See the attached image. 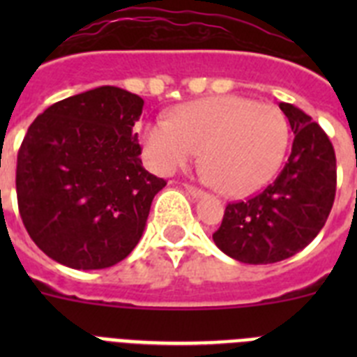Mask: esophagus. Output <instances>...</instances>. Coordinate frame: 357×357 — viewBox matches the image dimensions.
Wrapping results in <instances>:
<instances>
[{"instance_id":"1","label":"esophagus","mask_w":357,"mask_h":357,"mask_svg":"<svg viewBox=\"0 0 357 357\" xmlns=\"http://www.w3.org/2000/svg\"><path fill=\"white\" fill-rule=\"evenodd\" d=\"M184 189L185 191H188L189 195H191V197L193 198H202L204 197V191H202V189H198V188H195V185H189V184H184Z\"/></svg>"}]
</instances>
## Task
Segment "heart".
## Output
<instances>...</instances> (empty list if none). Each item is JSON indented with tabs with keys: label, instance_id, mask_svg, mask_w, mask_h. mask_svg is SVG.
Segmentation results:
<instances>
[{
	"label": "heart",
	"instance_id": "b5f03b06",
	"mask_svg": "<svg viewBox=\"0 0 357 357\" xmlns=\"http://www.w3.org/2000/svg\"><path fill=\"white\" fill-rule=\"evenodd\" d=\"M289 143L280 109L252 98L213 96L173 110L172 119L144 125V157L168 175L197 159L214 189L227 197L257 193L279 172Z\"/></svg>",
	"mask_w": 357,
	"mask_h": 357
}]
</instances>
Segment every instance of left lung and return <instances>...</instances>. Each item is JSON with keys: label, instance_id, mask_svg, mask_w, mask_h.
Wrapping results in <instances>:
<instances>
[{"label": "left lung", "instance_id": "1", "mask_svg": "<svg viewBox=\"0 0 357 357\" xmlns=\"http://www.w3.org/2000/svg\"><path fill=\"white\" fill-rule=\"evenodd\" d=\"M295 134L284 168L263 193L229 204L216 247L245 264H270L305 248L326 225L336 195V155L304 110L279 103Z\"/></svg>", "mask_w": 357, "mask_h": 357}]
</instances>
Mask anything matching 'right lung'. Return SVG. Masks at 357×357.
I'll return each mask as SVG.
<instances>
[{"mask_svg": "<svg viewBox=\"0 0 357 357\" xmlns=\"http://www.w3.org/2000/svg\"><path fill=\"white\" fill-rule=\"evenodd\" d=\"M143 98L114 85L75 94L37 116L17 153V206L44 254L75 270H102L139 243L166 181L141 162Z\"/></svg>", "mask_w": 357, "mask_h": 357, "instance_id": "add662e5", "label": "right lung"}]
</instances>
